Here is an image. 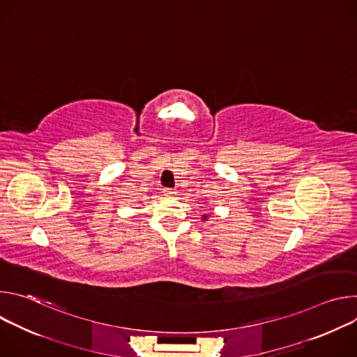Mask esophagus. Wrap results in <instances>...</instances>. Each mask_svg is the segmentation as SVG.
Instances as JSON below:
<instances>
[{"mask_svg": "<svg viewBox=\"0 0 357 357\" xmlns=\"http://www.w3.org/2000/svg\"><path fill=\"white\" fill-rule=\"evenodd\" d=\"M164 193H165V195H167V196H174V195H175V193H176V192H175V190H174V189H169V188H165V189H164Z\"/></svg>", "mask_w": 357, "mask_h": 357, "instance_id": "34e87169", "label": "esophagus"}]
</instances>
